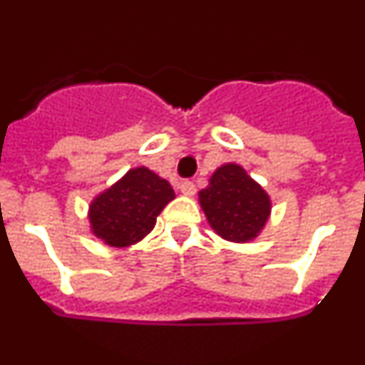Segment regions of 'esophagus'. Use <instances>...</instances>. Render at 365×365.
<instances>
[{
  "mask_svg": "<svg viewBox=\"0 0 365 365\" xmlns=\"http://www.w3.org/2000/svg\"><path fill=\"white\" fill-rule=\"evenodd\" d=\"M180 192L185 193L186 197H192V195H195V185L192 180H182L180 182Z\"/></svg>",
  "mask_w": 365,
  "mask_h": 365,
  "instance_id": "1",
  "label": "esophagus"
}]
</instances>
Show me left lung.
I'll return each mask as SVG.
<instances>
[{
	"instance_id": "left-lung-1",
	"label": "left lung",
	"mask_w": 365,
	"mask_h": 365,
	"mask_svg": "<svg viewBox=\"0 0 365 365\" xmlns=\"http://www.w3.org/2000/svg\"><path fill=\"white\" fill-rule=\"evenodd\" d=\"M208 225L222 240L248 243L265 228L272 210L269 193L235 163L219 166L199 192Z\"/></svg>"
}]
</instances>
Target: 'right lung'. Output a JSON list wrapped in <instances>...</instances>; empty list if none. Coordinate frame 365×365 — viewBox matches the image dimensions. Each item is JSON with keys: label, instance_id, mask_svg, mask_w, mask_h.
<instances>
[{"label": "right lung", "instance_id": "right-lung-1", "mask_svg": "<svg viewBox=\"0 0 365 365\" xmlns=\"http://www.w3.org/2000/svg\"><path fill=\"white\" fill-rule=\"evenodd\" d=\"M173 199L175 192L166 179L146 166L131 168L91 201V232L109 247H131L153 230L157 215Z\"/></svg>", "mask_w": 365, "mask_h": 365}]
</instances>
